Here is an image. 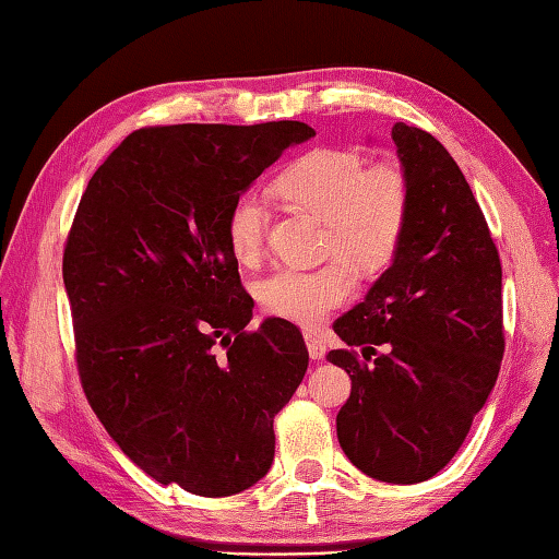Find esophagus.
Masks as SVG:
<instances>
[{"instance_id":"34e87169","label":"esophagus","mask_w":559,"mask_h":559,"mask_svg":"<svg viewBox=\"0 0 559 559\" xmlns=\"http://www.w3.org/2000/svg\"><path fill=\"white\" fill-rule=\"evenodd\" d=\"M305 343H307V350H310V358L312 360H322L324 358L326 346H324V341L314 334V331H305Z\"/></svg>"}]
</instances>
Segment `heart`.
<instances>
[{"label":"heart","mask_w":559,"mask_h":559,"mask_svg":"<svg viewBox=\"0 0 559 559\" xmlns=\"http://www.w3.org/2000/svg\"><path fill=\"white\" fill-rule=\"evenodd\" d=\"M276 194L295 211L324 221V266H281L259 281L264 310L298 324H319L346 302L355 286L353 264L362 273L382 271L396 257L411 213V182L396 160L367 165L348 148H314L283 170ZM271 225L269 201L247 192L233 201L225 240L242 264L264 254Z\"/></svg>","instance_id":"b5f03b06"}]
</instances>
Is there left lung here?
Segmentation results:
<instances>
[{
    "mask_svg": "<svg viewBox=\"0 0 559 559\" xmlns=\"http://www.w3.org/2000/svg\"><path fill=\"white\" fill-rule=\"evenodd\" d=\"M391 136L411 182L406 233L365 302L334 322L346 348L326 360L353 382L341 449L370 478L411 485L454 459L497 382L502 264L449 151L403 122Z\"/></svg>",
    "mask_w": 559,
    "mask_h": 559,
    "instance_id": "obj_1",
    "label": "left lung"
}]
</instances>
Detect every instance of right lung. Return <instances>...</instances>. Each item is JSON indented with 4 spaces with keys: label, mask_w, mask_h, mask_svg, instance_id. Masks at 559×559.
I'll use <instances>...</instances> for the list:
<instances>
[{
    "label": "right lung",
    "mask_w": 559,
    "mask_h": 559,
    "mask_svg": "<svg viewBox=\"0 0 559 559\" xmlns=\"http://www.w3.org/2000/svg\"><path fill=\"white\" fill-rule=\"evenodd\" d=\"M305 122L170 124L129 134L83 192L62 276L93 413L160 485L228 497L266 476L273 415L310 362L300 329L266 319L225 240L233 201Z\"/></svg>",
    "instance_id": "add662e5"
}]
</instances>
